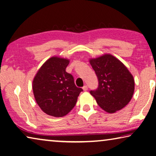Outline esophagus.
I'll return each mask as SVG.
<instances>
[{"label":"esophagus","instance_id":"34e87169","mask_svg":"<svg viewBox=\"0 0 156 156\" xmlns=\"http://www.w3.org/2000/svg\"><path fill=\"white\" fill-rule=\"evenodd\" d=\"M83 89L84 91H87V90H88V87L87 86V85H84V86L83 87Z\"/></svg>","mask_w":156,"mask_h":156}]
</instances>
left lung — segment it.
<instances>
[{
	"label": "left lung",
	"mask_w": 156,
	"mask_h": 156,
	"mask_svg": "<svg viewBox=\"0 0 156 156\" xmlns=\"http://www.w3.org/2000/svg\"><path fill=\"white\" fill-rule=\"evenodd\" d=\"M89 62L98 79V87L90 94L98 105L109 113L122 109L132 98L135 89L133 76L113 55L106 54Z\"/></svg>",
	"instance_id": "left-lung-1"
}]
</instances>
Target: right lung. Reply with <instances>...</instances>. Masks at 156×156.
<instances>
[{"instance_id": "1", "label": "right lung", "mask_w": 156, "mask_h": 156, "mask_svg": "<svg viewBox=\"0 0 156 156\" xmlns=\"http://www.w3.org/2000/svg\"><path fill=\"white\" fill-rule=\"evenodd\" d=\"M69 60L52 56L38 70L32 83L34 98L44 113L63 117L71 112L83 89L75 85L72 74L66 72Z\"/></svg>"}]
</instances>
